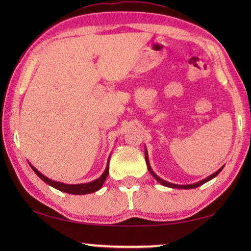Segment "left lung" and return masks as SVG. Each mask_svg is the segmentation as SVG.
I'll return each instance as SVG.
<instances>
[{
    "label": "left lung",
    "instance_id": "8db88e82",
    "mask_svg": "<svg viewBox=\"0 0 251 251\" xmlns=\"http://www.w3.org/2000/svg\"><path fill=\"white\" fill-rule=\"evenodd\" d=\"M145 159H146V164H147V167H148V171H150V173L152 175V177L155 178V179L158 181V182H160L161 185L163 186H166V187H171V188H179V189H192V188H196V187H199L201 185H202V184H205V182H207V181H209L210 179H212V178H215L216 176L218 175V174L222 172V169L224 168V167H222L220 169H218L217 172L216 173H214L212 174V175H210V176H208L207 178H205V179H202V180H201V181H198V182H195V184H192V185H176V184H172V182H168V181H166V180H164V179H161L160 177H158L156 175V174L152 172V169H151V165H150V160H148V156H147V151L145 150Z\"/></svg>",
    "mask_w": 251,
    "mask_h": 251
}]
</instances>
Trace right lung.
I'll return each mask as SVG.
<instances>
[{
  "instance_id": "1",
  "label": "right lung",
  "mask_w": 251,
  "mask_h": 251,
  "mask_svg": "<svg viewBox=\"0 0 251 251\" xmlns=\"http://www.w3.org/2000/svg\"><path fill=\"white\" fill-rule=\"evenodd\" d=\"M108 163H109V159H108ZM108 163H107V166L105 168V172L103 173V175H101L100 178H97V179L93 180L91 182H87V184H78V185H67V184H64V182L54 181L52 179H50V178L45 177L43 174H41L35 167L32 166L31 164H29V166H31L34 173H35L42 180L45 181L48 185L54 187V188H56L58 190H61V192H64L67 194H72V195H86V194L95 193L101 188V186H103L106 178L108 176V172H109Z\"/></svg>"
}]
</instances>
